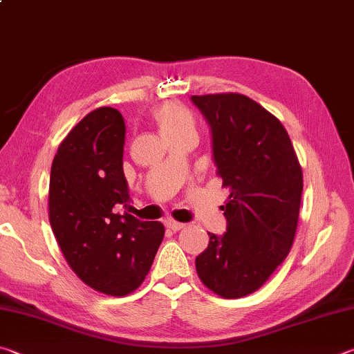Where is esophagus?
<instances>
[{
  "label": "esophagus",
  "instance_id": "esophagus-1",
  "mask_svg": "<svg viewBox=\"0 0 354 354\" xmlns=\"http://www.w3.org/2000/svg\"><path fill=\"white\" fill-rule=\"evenodd\" d=\"M165 226L169 227V230H171V231H179V230H183L185 225L181 223V221H176V220H173V218H167L165 220Z\"/></svg>",
  "mask_w": 354,
  "mask_h": 354
}]
</instances>
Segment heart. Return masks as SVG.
<instances>
[{"instance_id":"heart-1","label":"heart","mask_w":354,"mask_h":354,"mask_svg":"<svg viewBox=\"0 0 354 354\" xmlns=\"http://www.w3.org/2000/svg\"><path fill=\"white\" fill-rule=\"evenodd\" d=\"M153 118L167 140L184 133H195L196 118L187 106L176 101L162 103L153 111Z\"/></svg>"}]
</instances>
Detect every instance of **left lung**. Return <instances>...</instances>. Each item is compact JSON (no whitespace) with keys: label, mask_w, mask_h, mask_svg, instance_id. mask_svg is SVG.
<instances>
[{"label":"left lung","mask_w":354,"mask_h":354,"mask_svg":"<svg viewBox=\"0 0 354 354\" xmlns=\"http://www.w3.org/2000/svg\"><path fill=\"white\" fill-rule=\"evenodd\" d=\"M212 129L221 187V237L209 232L196 273L221 298H242L272 277L292 248L303 192V170L283 123L242 93L194 95Z\"/></svg>","instance_id":"8db88e82"}]
</instances>
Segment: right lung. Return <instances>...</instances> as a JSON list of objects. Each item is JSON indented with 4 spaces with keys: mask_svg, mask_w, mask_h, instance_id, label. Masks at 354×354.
<instances>
[{
    "mask_svg": "<svg viewBox=\"0 0 354 354\" xmlns=\"http://www.w3.org/2000/svg\"><path fill=\"white\" fill-rule=\"evenodd\" d=\"M124 122L113 107L88 112L53 159L48 207L65 261L84 284L111 297L134 292L162 242L160 221H142L129 206L123 173Z\"/></svg>",
    "mask_w": 354,
    "mask_h": 354,
    "instance_id": "add662e5",
    "label": "right lung"
}]
</instances>
